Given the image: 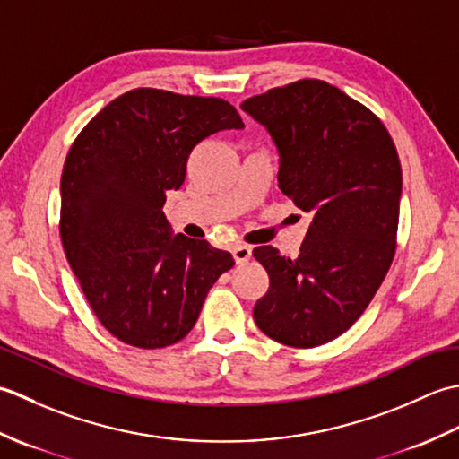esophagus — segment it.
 Listing matches in <instances>:
<instances>
[{"label":"esophagus","mask_w":459,"mask_h":459,"mask_svg":"<svg viewBox=\"0 0 459 459\" xmlns=\"http://www.w3.org/2000/svg\"><path fill=\"white\" fill-rule=\"evenodd\" d=\"M231 254H233V259H236L238 265H246L247 261L251 259V247L241 246V243H239V246H233Z\"/></svg>","instance_id":"esophagus-1"}]
</instances>
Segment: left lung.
<instances>
[{
	"label": "left lung",
	"mask_w": 459,
	"mask_h": 459,
	"mask_svg": "<svg viewBox=\"0 0 459 459\" xmlns=\"http://www.w3.org/2000/svg\"><path fill=\"white\" fill-rule=\"evenodd\" d=\"M277 146V182L311 216L295 259L261 246L269 289L255 325L287 347L311 349L351 329L390 269L402 170L377 115L329 82L303 79L241 102Z\"/></svg>",
	"instance_id": "obj_1"
}]
</instances>
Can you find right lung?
<instances>
[{
	"instance_id": "add662e5",
	"label": "right lung",
	"mask_w": 459,
	"mask_h": 459,
	"mask_svg": "<svg viewBox=\"0 0 459 459\" xmlns=\"http://www.w3.org/2000/svg\"><path fill=\"white\" fill-rule=\"evenodd\" d=\"M231 128L243 123L228 100L134 89L71 146L61 176L65 255L97 319L130 347L182 341L233 267L228 251L174 233L162 212L194 146Z\"/></svg>"
}]
</instances>
